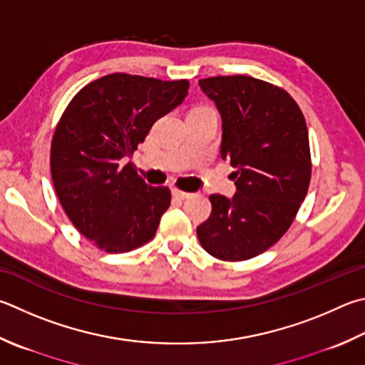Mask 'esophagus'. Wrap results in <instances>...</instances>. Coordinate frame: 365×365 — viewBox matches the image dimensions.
<instances>
[{"label":"esophagus","mask_w":365,"mask_h":365,"mask_svg":"<svg viewBox=\"0 0 365 365\" xmlns=\"http://www.w3.org/2000/svg\"><path fill=\"white\" fill-rule=\"evenodd\" d=\"M172 196L177 197V200H188L191 193H187V191H180V190H172Z\"/></svg>","instance_id":"obj_1"}]
</instances>
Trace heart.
<instances>
[{
    "label": "heart",
    "mask_w": 365,
    "mask_h": 365,
    "mask_svg": "<svg viewBox=\"0 0 365 365\" xmlns=\"http://www.w3.org/2000/svg\"><path fill=\"white\" fill-rule=\"evenodd\" d=\"M200 110H205V111H212L210 108H200Z\"/></svg>",
    "instance_id": "obj_1"
}]
</instances>
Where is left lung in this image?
<instances>
[{"mask_svg":"<svg viewBox=\"0 0 365 365\" xmlns=\"http://www.w3.org/2000/svg\"><path fill=\"white\" fill-rule=\"evenodd\" d=\"M222 116V160L235 168L236 195H210V217L196 228L212 257L249 260L292 225L311 180L307 123L286 91L235 75L200 79Z\"/></svg>","mask_w":365,"mask_h":365,"instance_id":"8db88e82","label":"left lung"}]
</instances>
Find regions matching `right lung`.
<instances>
[{
    "label": "right lung",
    "instance_id": "add662e5",
    "mask_svg": "<svg viewBox=\"0 0 365 365\" xmlns=\"http://www.w3.org/2000/svg\"><path fill=\"white\" fill-rule=\"evenodd\" d=\"M188 88L187 79L111 73L65 108L51 143L52 182L71 223L101 250L123 254L153 240L170 190L150 187L134 164H122Z\"/></svg>",
    "mask_w": 365,
    "mask_h": 365
}]
</instances>
